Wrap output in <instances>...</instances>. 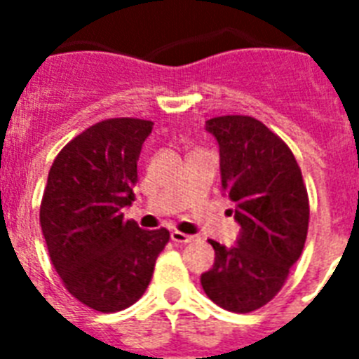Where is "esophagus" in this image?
Returning <instances> with one entry per match:
<instances>
[{
  "mask_svg": "<svg viewBox=\"0 0 359 359\" xmlns=\"http://www.w3.org/2000/svg\"><path fill=\"white\" fill-rule=\"evenodd\" d=\"M194 238H196V236L184 235V233H180V231H173V233H171V240H173L175 244H190V242H194Z\"/></svg>",
  "mask_w": 359,
  "mask_h": 359,
  "instance_id": "obj_1",
  "label": "esophagus"
}]
</instances>
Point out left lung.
<instances>
[{"instance_id":"8db88e82","label":"left lung","mask_w":359,"mask_h":359,"mask_svg":"<svg viewBox=\"0 0 359 359\" xmlns=\"http://www.w3.org/2000/svg\"><path fill=\"white\" fill-rule=\"evenodd\" d=\"M219 147L222 188L240 225L236 244L214 248V266L201 273L203 290L233 313L272 300L302 255L309 201L294 154L281 137L248 115H224L205 124Z\"/></svg>"}]
</instances>
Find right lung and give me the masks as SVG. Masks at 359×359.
Segmentation results:
<instances>
[{
  "label": "right lung",
  "mask_w": 359,
  "mask_h": 359,
  "mask_svg": "<svg viewBox=\"0 0 359 359\" xmlns=\"http://www.w3.org/2000/svg\"><path fill=\"white\" fill-rule=\"evenodd\" d=\"M151 121L106 119L63 147L41 205L48 253L70 294L91 309L115 313L140 300L168 229L145 231L124 219L137 182V160Z\"/></svg>",
  "instance_id": "add662e5"
}]
</instances>
